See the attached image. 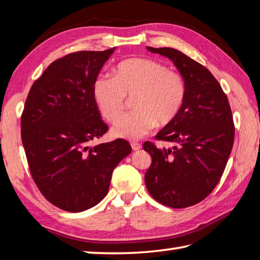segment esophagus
<instances>
[{
	"instance_id": "34e87169",
	"label": "esophagus",
	"mask_w": 260,
	"mask_h": 260,
	"mask_svg": "<svg viewBox=\"0 0 260 260\" xmlns=\"http://www.w3.org/2000/svg\"><path fill=\"white\" fill-rule=\"evenodd\" d=\"M131 146L132 148H133L134 151H139L142 148V144H140V143H136V142H132L131 143Z\"/></svg>"
}]
</instances>
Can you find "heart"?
<instances>
[{"label":"heart","mask_w":260,"mask_h":260,"mask_svg":"<svg viewBox=\"0 0 260 260\" xmlns=\"http://www.w3.org/2000/svg\"><path fill=\"white\" fill-rule=\"evenodd\" d=\"M183 78L167 66L152 59L133 58L121 61L114 77L102 76L93 84V98L108 121L117 120L126 107V97L133 98L134 112L116 123V137L139 140L155 124L165 126L179 115L185 99Z\"/></svg>","instance_id":"b5f03b06"}]
</instances>
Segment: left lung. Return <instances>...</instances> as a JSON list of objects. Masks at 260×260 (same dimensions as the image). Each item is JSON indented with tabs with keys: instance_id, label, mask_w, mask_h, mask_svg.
<instances>
[{
	"instance_id": "left-lung-1",
	"label": "left lung",
	"mask_w": 260,
	"mask_h": 260,
	"mask_svg": "<svg viewBox=\"0 0 260 260\" xmlns=\"http://www.w3.org/2000/svg\"><path fill=\"white\" fill-rule=\"evenodd\" d=\"M147 50L172 60L185 82V99L175 119L156 140L172 148L143 144L152 157L145 173L150 194L164 206L180 209L206 199L219 183L233 150L235 125L228 98L210 71L173 48Z\"/></svg>"
}]
</instances>
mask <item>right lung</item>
I'll return each mask as SVG.
<instances>
[{
  "instance_id": "right-lung-1",
  "label": "right lung",
  "mask_w": 260,
  "mask_h": 260,
  "mask_svg": "<svg viewBox=\"0 0 260 260\" xmlns=\"http://www.w3.org/2000/svg\"><path fill=\"white\" fill-rule=\"evenodd\" d=\"M115 48L78 51L53 61L31 87L21 137L33 181L64 211L90 209L106 197L117 164L132 152L118 139L90 146L108 131L93 98V84Z\"/></svg>"
}]
</instances>
